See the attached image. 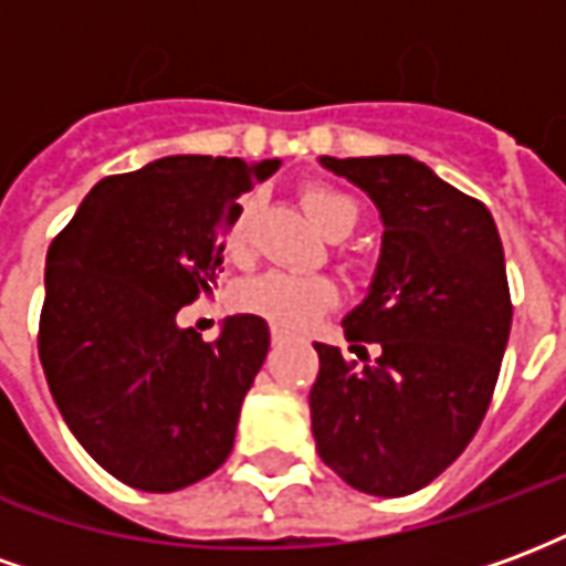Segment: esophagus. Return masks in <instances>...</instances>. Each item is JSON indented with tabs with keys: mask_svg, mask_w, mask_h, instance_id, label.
Returning <instances> with one entry per match:
<instances>
[{
	"mask_svg": "<svg viewBox=\"0 0 566 566\" xmlns=\"http://www.w3.org/2000/svg\"><path fill=\"white\" fill-rule=\"evenodd\" d=\"M284 339H287V336H284L282 331H272V345H279V343H284Z\"/></svg>",
	"mask_w": 566,
	"mask_h": 566,
	"instance_id": "34e87169",
	"label": "esophagus"
}]
</instances>
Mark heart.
Returning <instances> with one entry per match:
<instances>
[{
  "mask_svg": "<svg viewBox=\"0 0 566 566\" xmlns=\"http://www.w3.org/2000/svg\"><path fill=\"white\" fill-rule=\"evenodd\" d=\"M303 209L308 211V218L321 233L331 239H343L360 221L357 199L331 185H308L303 190ZM254 214H258V202L242 199L227 223L223 248L233 260L248 258L251 251ZM336 300H339V287L327 275H296V272L282 270L260 272L245 284H239L235 291V306L248 315H258L279 331H303L308 324H315L327 308L336 306Z\"/></svg>",
  "mask_w": 566,
  "mask_h": 566,
  "instance_id": "obj_1",
  "label": "heart"
}]
</instances>
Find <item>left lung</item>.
I'll list each match as a JSON object with an SVG mask.
<instances>
[{"label":"left lung","instance_id":"left-lung-1","mask_svg":"<svg viewBox=\"0 0 566 566\" xmlns=\"http://www.w3.org/2000/svg\"><path fill=\"white\" fill-rule=\"evenodd\" d=\"M321 166L367 190L385 235L369 294L343 321L364 367L315 343L312 433L348 485L403 497L454 463L488 412L512 324L503 245L479 199L406 154ZM364 342L380 345L376 361Z\"/></svg>","mask_w":566,"mask_h":566}]
</instances>
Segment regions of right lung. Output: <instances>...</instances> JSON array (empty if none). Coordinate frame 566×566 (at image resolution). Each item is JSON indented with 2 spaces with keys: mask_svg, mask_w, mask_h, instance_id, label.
I'll use <instances>...</instances> for the list:
<instances>
[{
  "mask_svg": "<svg viewBox=\"0 0 566 566\" xmlns=\"http://www.w3.org/2000/svg\"><path fill=\"white\" fill-rule=\"evenodd\" d=\"M279 166L178 154L108 175L48 248L44 379L84 451L124 485L178 491L233 451L270 327L233 315L202 343L175 315L211 291L235 199Z\"/></svg>",
  "mask_w": 566,
  "mask_h": 566,
  "instance_id": "add662e5",
  "label": "right lung"
}]
</instances>
